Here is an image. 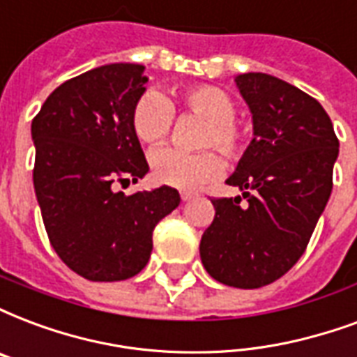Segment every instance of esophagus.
<instances>
[{"mask_svg": "<svg viewBox=\"0 0 357 357\" xmlns=\"http://www.w3.org/2000/svg\"><path fill=\"white\" fill-rule=\"evenodd\" d=\"M181 197H182V201H190V199H194L195 194H192V192H182Z\"/></svg>", "mask_w": 357, "mask_h": 357, "instance_id": "esophagus-1", "label": "esophagus"}]
</instances>
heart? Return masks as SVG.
Wrapping results in <instances>:
<instances>
[{
  "instance_id": "1",
  "label": "heart",
  "mask_w": 357,
  "mask_h": 357,
  "mask_svg": "<svg viewBox=\"0 0 357 357\" xmlns=\"http://www.w3.org/2000/svg\"><path fill=\"white\" fill-rule=\"evenodd\" d=\"M178 103L184 111L205 120L197 139L199 149H213L227 162H239L246 149L245 131L237 124L235 99L218 86L197 84L178 92ZM173 105L156 90L144 92L131 111V128L144 144H160L173 128ZM213 150L184 154L163 149L152 154V176L158 184L176 190H197L220 175L222 162Z\"/></svg>"
}]
</instances>
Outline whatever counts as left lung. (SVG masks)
Masks as SVG:
<instances>
[{"instance_id": "obj_1", "label": "left lung", "mask_w": 357, "mask_h": 357, "mask_svg": "<svg viewBox=\"0 0 357 357\" xmlns=\"http://www.w3.org/2000/svg\"><path fill=\"white\" fill-rule=\"evenodd\" d=\"M254 139L227 184L243 195L214 197L201 237L203 267L233 288H261L297 264L333 188L339 139L324 107L265 73L237 77Z\"/></svg>"}]
</instances>
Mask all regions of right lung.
Masks as SVG:
<instances>
[{
    "label": "right lung",
    "mask_w": 357,
    "mask_h": 357,
    "mask_svg": "<svg viewBox=\"0 0 357 357\" xmlns=\"http://www.w3.org/2000/svg\"><path fill=\"white\" fill-rule=\"evenodd\" d=\"M139 63H111L66 80L31 122L36 143L33 188L48 241L80 277L114 282L149 264L152 231L181 195L162 186L114 192L149 173L131 128V111L144 92Z\"/></svg>",
    "instance_id": "add662e5"
}]
</instances>
